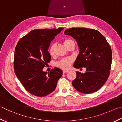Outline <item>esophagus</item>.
<instances>
[{
    "instance_id": "obj_1",
    "label": "esophagus",
    "mask_w": 122,
    "mask_h": 122,
    "mask_svg": "<svg viewBox=\"0 0 122 122\" xmlns=\"http://www.w3.org/2000/svg\"><path fill=\"white\" fill-rule=\"evenodd\" d=\"M68 70H63V73H66V72H68Z\"/></svg>"
}]
</instances>
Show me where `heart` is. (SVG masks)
I'll use <instances>...</instances> for the list:
<instances>
[{
  "label": "heart",
  "instance_id": "heart-1",
  "mask_svg": "<svg viewBox=\"0 0 122 122\" xmlns=\"http://www.w3.org/2000/svg\"><path fill=\"white\" fill-rule=\"evenodd\" d=\"M71 43H74V42L72 40L69 39H64L63 41V44L65 45L66 47H67ZM55 45L53 44L50 47L49 50V52L50 56H53L55 53ZM72 60L71 59L68 58V59H64L61 60L59 62L57 63V66L58 67L60 68L63 69H68L70 68L71 63H72Z\"/></svg>",
  "mask_w": 122,
  "mask_h": 122
}]
</instances>
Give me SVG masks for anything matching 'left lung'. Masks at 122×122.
I'll return each mask as SVG.
<instances>
[{
	"label": "left lung",
	"mask_w": 122,
	"mask_h": 122,
	"mask_svg": "<svg viewBox=\"0 0 122 122\" xmlns=\"http://www.w3.org/2000/svg\"><path fill=\"white\" fill-rule=\"evenodd\" d=\"M64 34L72 36L78 44L79 54L73 66L86 69L84 73L76 72L77 77L72 81L73 87L83 94L97 91L105 84L110 73L112 59L110 45L101 33L94 29L71 28L64 31Z\"/></svg>",
	"instance_id": "1"
}]
</instances>
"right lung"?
I'll use <instances>...</instances> for the list:
<instances>
[{
  "instance_id": "1",
  "label": "right lung",
  "mask_w": 122,
  "mask_h": 122,
  "mask_svg": "<svg viewBox=\"0 0 122 122\" xmlns=\"http://www.w3.org/2000/svg\"><path fill=\"white\" fill-rule=\"evenodd\" d=\"M63 28L34 30L19 40L14 53V71L27 92L43 97L53 92L62 76L60 69L54 68L50 72L43 69L51 60L47 50L56 36Z\"/></svg>"
}]
</instances>
